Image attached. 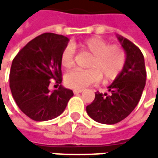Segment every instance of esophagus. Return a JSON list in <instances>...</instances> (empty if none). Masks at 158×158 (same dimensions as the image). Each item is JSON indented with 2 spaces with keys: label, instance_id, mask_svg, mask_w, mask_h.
I'll return each instance as SVG.
<instances>
[{
  "label": "esophagus",
  "instance_id": "esophagus-1",
  "mask_svg": "<svg viewBox=\"0 0 158 158\" xmlns=\"http://www.w3.org/2000/svg\"><path fill=\"white\" fill-rule=\"evenodd\" d=\"M73 92H74L75 95H77V94H80V93H82L83 90H74Z\"/></svg>",
  "mask_w": 158,
  "mask_h": 158
}]
</instances>
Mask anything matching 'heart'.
<instances>
[{
  "label": "heart",
  "instance_id": "heart-1",
  "mask_svg": "<svg viewBox=\"0 0 158 158\" xmlns=\"http://www.w3.org/2000/svg\"><path fill=\"white\" fill-rule=\"evenodd\" d=\"M74 49L90 54L86 70H72L64 76V83L69 88L82 90L85 87L103 81L114 80L123 70L126 63V53L118 45L110 44L99 37H92L83 41L66 46L60 53V61L64 69L74 64Z\"/></svg>",
  "mask_w": 158,
  "mask_h": 158
}]
</instances>
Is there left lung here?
I'll return each mask as SVG.
<instances>
[{"label": "left lung", "instance_id": "1", "mask_svg": "<svg viewBox=\"0 0 158 158\" xmlns=\"http://www.w3.org/2000/svg\"><path fill=\"white\" fill-rule=\"evenodd\" d=\"M126 53L121 73L108 86L110 94L96 93L93 102L86 107L91 118L102 124H116L126 118L135 108L146 83L143 54L132 41L118 36Z\"/></svg>", "mask_w": 158, "mask_h": 158}]
</instances>
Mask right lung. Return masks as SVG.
<instances>
[{"label":"right lung","instance_id":"1","mask_svg":"<svg viewBox=\"0 0 158 158\" xmlns=\"http://www.w3.org/2000/svg\"><path fill=\"white\" fill-rule=\"evenodd\" d=\"M69 39L62 35L44 33L28 44L14 58L9 85L17 105L36 121L50 120L63 113L73 91L60 85L50 92V81L60 84V53Z\"/></svg>","mask_w":158,"mask_h":158}]
</instances>
